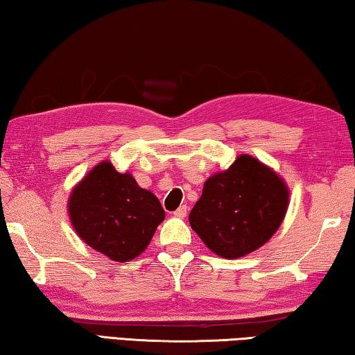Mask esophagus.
<instances>
[{
  "instance_id": "esophagus-1",
  "label": "esophagus",
  "mask_w": 355,
  "mask_h": 355,
  "mask_svg": "<svg viewBox=\"0 0 355 355\" xmlns=\"http://www.w3.org/2000/svg\"><path fill=\"white\" fill-rule=\"evenodd\" d=\"M186 212H188V208H186V205H182L180 208H177V211H173V216L180 217V218H184Z\"/></svg>"
}]
</instances>
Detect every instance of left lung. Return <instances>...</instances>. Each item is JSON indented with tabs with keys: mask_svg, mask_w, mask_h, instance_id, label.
I'll return each mask as SVG.
<instances>
[{
	"mask_svg": "<svg viewBox=\"0 0 355 355\" xmlns=\"http://www.w3.org/2000/svg\"><path fill=\"white\" fill-rule=\"evenodd\" d=\"M287 205L286 183L256 158L241 155L228 171L206 180L189 223L211 251L236 259L276 233Z\"/></svg>",
	"mask_w": 355,
	"mask_h": 355,
	"instance_id": "left-lung-1",
	"label": "left lung"
}]
</instances>
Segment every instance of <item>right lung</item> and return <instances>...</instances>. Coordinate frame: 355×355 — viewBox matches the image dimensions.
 <instances>
[{"mask_svg":"<svg viewBox=\"0 0 355 355\" xmlns=\"http://www.w3.org/2000/svg\"><path fill=\"white\" fill-rule=\"evenodd\" d=\"M68 209L77 234L118 262L143 253L164 220L159 200L108 161L96 166L76 186Z\"/></svg>","mask_w":355,"mask_h":355,"instance_id":"right-lung-1","label":"right lung"}]
</instances>
